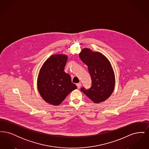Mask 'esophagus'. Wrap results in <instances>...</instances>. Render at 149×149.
I'll use <instances>...</instances> for the list:
<instances>
[{
	"label": "esophagus",
	"instance_id": "obj_1",
	"mask_svg": "<svg viewBox=\"0 0 149 149\" xmlns=\"http://www.w3.org/2000/svg\"><path fill=\"white\" fill-rule=\"evenodd\" d=\"M77 86L78 89H79V88L81 87V84L80 83H78V84H77Z\"/></svg>",
	"mask_w": 149,
	"mask_h": 149
}]
</instances>
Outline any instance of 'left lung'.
I'll list each match as a JSON object with an SVG mask.
<instances>
[{
  "mask_svg": "<svg viewBox=\"0 0 149 149\" xmlns=\"http://www.w3.org/2000/svg\"><path fill=\"white\" fill-rule=\"evenodd\" d=\"M81 61L88 66L92 78V86L81 91L95 103L108 99L113 93L115 86V76L113 68L106 57L99 52H93L85 48L79 54Z\"/></svg>",
  "mask_w": 149,
  "mask_h": 149,
  "instance_id": "obj_1",
  "label": "left lung"
}]
</instances>
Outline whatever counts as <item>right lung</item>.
<instances>
[{"mask_svg":"<svg viewBox=\"0 0 149 149\" xmlns=\"http://www.w3.org/2000/svg\"><path fill=\"white\" fill-rule=\"evenodd\" d=\"M68 56L53 55L43 64L37 79V88L41 97L50 104L58 106L66 96L77 89L69 74L64 71Z\"/></svg>","mask_w":149,"mask_h":149,"instance_id":"1","label":"right lung"}]
</instances>
